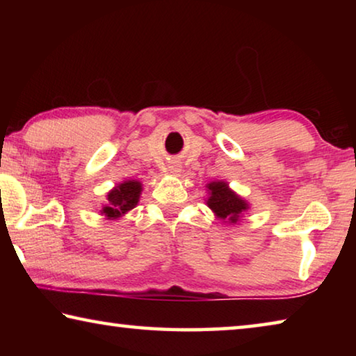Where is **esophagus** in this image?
<instances>
[{
  "instance_id": "esophagus-1",
  "label": "esophagus",
  "mask_w": 356,
  "mask_h": 356,
  "mask_svg": "<svg viewBox=\"0 0 356 356\" xmlns=\"http://www.w3.org/2000/svg\"><path fill=\"white\" fill-rule=\"evenodd\" d=\"M172 172H179V168H172Z\"/></svg>"
}]
</instances>
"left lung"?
Returning a JSON list of instances; mask_svg holds the SVG:
<instances>
[{
    "mask_svg": "<svg viewBox=\"0 0 356 356\" xmlns=\"http://www.w3.org/2000/svg\"><path fill=\"white\" fill-rule=\"evenodd\" d=\"M210 197L207 201V206L213 210L216 216L221 220H229L231 222H236L238 220V215L243 210L248 209L242 197H238L236 193L227 188V184L225 182H212L209 184Z\"/></svg>",
    "mask_w": 356,
    "mask_h": 356,
    "instance_id": "8db88e82",
    "label": "left lung"
}]
</instances>
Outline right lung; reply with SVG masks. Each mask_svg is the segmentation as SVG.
Returning a JSON list of instances; mask_svg holds the SVG:
<instances>
[{
  "mask_svg": "<svg viewBox=\"0 0 356 356\" xmlns=\"http://www.w3.org/2000/svg\"><path fill=\"white\" fill-rule=\"evenodd\" d=\"M141 195V184L129 180V182L120 184L116 188L108 193V206L104 207L102 213L108 218H119L120 215L134 209Z\"/></svg>",
  "mask_w": 356,
  "mask_h": 356,
  "instance_id": "add662e5",
  "label": "right lung"
}]
</instances>
